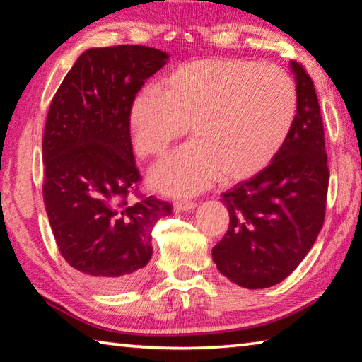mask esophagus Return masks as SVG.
Here are the masks:
<instances>
[{"mask_svg":"<svg viewBox=\"0 0 362 362\" xmlns=\"http://www.w3.org/2000/svg\"><path fill=\"white\" fill-rule=\"evenodd\" d=\"M194 207H196L194 201H175V203H174V211H175V212L193 211Z\"/></svg>","mask_w":362,"mask_h":362,"instance_id":"34e87169","label":"esophagus"}]
</instances>
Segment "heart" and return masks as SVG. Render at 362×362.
Returning a JSON list of instances; mask_svg holds the SVG:
<instances>
[{"label":"heart","mask_w":362,"mask_h":362,"mask_svg":"<svg viewBox=\"0 0 362 362\" xmlns=\"http://www.w3.org/2000/svg\"><path fill=\"white\" fill-rule=\"evenodd\" d=\"M297 86L286 70L254 60L204 59L179 66L163 90L139 93L129 108L134 148L161 156L185 136L193 140L163 159L151 185L173 196L203 192L217 179H249L283 146L297 115Z\"/></svg>","instance_id":"heart-1"}]
</instances>
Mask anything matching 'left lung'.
<instances>
[{"label": "left lung", "instance_id": "left-lung-1", "mask_svg": "<svg viewBox=\"0 0 362 362\" xmlns=\"http://www.w3.org/2000/svg\"><path fill=\"white\" fill-rule=\"evenodd\" d=\"M291 66L298 100L289 136L265 169L222 193L230 225L212 259L223 276L247 289L289 276L326 217L329 168L320 102L303 66Z\"/></svg>", "mask_w": 362, "mask_h": 362}]
</instances>
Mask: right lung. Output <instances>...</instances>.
Masks as SVG:
<instances>
[{
	"label": "right lung",
	"mask_w": 362,
	"mask_h": 362,
	"mask_svg": "<svg viewBox=\"0 0 362 362\" xmlns=\"http://www.w3.org/2000/svg\"><path fill=\"white\" fill-rule=\"evenodd\" d=\"M168 59L137 45L88 49L49 107L42 137L49 223L66 263L95 289L118 292L142 279L153 226L173 211L168 201L139 193L129 126L134 97Z\"/></svg>",
	"instance_id": "add662e5"
}]
</instances>
